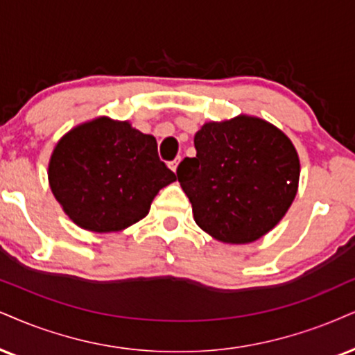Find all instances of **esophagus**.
Returning <instances> with one entry per match:
<instances>
[{"mask_svg": "<svg viewBox=\"0 0 355 355\" xmlns=\"http://www.w3.org/2000/svg\"><path fill=\"white\" fill-rule=\"evenodd\" d=\"M179 163H181V157H176V159H174V161H171V163H169V168L173 169L174 173H176V169H178V164H179Z\"/></svg>", "mask_w": 355, "mask_h": 355, "instance_id": "1", "label": "esophagus"}]
</instances>
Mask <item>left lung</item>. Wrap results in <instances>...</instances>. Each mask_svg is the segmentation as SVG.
<instances>
[{"label":"left lung","mask_w":355,"mask_h":355,"mask_svg":"<svg viewBox=\"0 0 355 355\" xmlns=\"http://www.w3.org/2000/svg\"><path fill=\"white\" fill-rule=\"evenodd\" d=\"M196 157L178 166L194 220L222 243L261 239L298 192L300 156L291 139L258 116L207 121L194 137Z\"/></svg>","instance_id":"obj_1"}]
</instances>
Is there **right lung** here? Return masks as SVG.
<instances>
[{
	"label": "right lung",
	"mask_w": 355,
	"mask_h": 355,
	"mask_svg": "<svg viewBox=\"0 0 355 355\" xmlns=\"http://www.w3.org/2000/svg\"><path fill=\"white\" fill-rule=\"evenodd\" d=\"M47 178L69 218L95 234L137 224L157 192L178 179L157 156L153 135L108 116L67 131L52 151Z\"/></svg>",
	"instance_id": "obj_1"
}]
</instances>
